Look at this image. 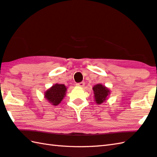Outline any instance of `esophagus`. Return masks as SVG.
Masks as SVG:
<instances>
[{
	"label": "esophagus",
	"instance_id": "34e87169",
	"mask_svg": "<svg viewBox=\"0 0 157 157\" xmlns=\"http://www.w3.org/2000/svg\"><path fill=\"white\" fill-rule=\"evenodd\" d=\"M84 85H85V83L84 82H79V83L76 84V86H79V87H83L84 86Z\"/></svg>",
	"mask_w": 157,
	"mask_h": 157
}]
</instances>
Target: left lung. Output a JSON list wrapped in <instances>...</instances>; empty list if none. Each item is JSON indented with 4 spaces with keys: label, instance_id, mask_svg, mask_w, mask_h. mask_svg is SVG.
Instances as JSON below:
<instances>
[{
    "label": "left lung",
    "instance_id": "1",
    "mask_svg": "<svg viewBox=\"0 0 157 157\" xmlns=\"http://www.w3.org/2000/svg\"><path fill=\"white\" fill-rule=\"evenodd\" d=\"M95 101L98 104H101L106 101L108 96L110 95V90L101 84H98L93 88Z\"/></svg>",
    "mask_w": 157,
    "mask_h": 157
}]
</instances>
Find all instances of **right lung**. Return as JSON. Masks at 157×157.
Masks as SVG:
<instances>
[{
	"label": "right lung",
	"instance_id": "obj_1",
	"mask_svg": "<svg viewBox=\"0 0 157 157\" xmlns=\"http://www.w3.org/2000/svg\"><path fill=\"white\" fill-rule=\"evenodd\" d=\"M67 88L64 84H56L44 93V98L53 106H57L66 95Z\"/></svg>",
	"mask_w": 157,
	"mask_h": 157
}]
</instances>
